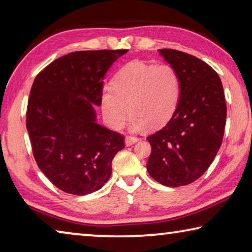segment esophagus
<instances>
[{"label": "esophagus", "instance_id": "34e87169", "mask_svg": "<svg viewBox=\"0 0 252 252\" xmlns=\"http://www.w3.org/2000/svg\"><path fill=\"white\" fill-rule=\"evenodd\" d=\"M138 141H139V139L136 138V136L129 135V136H126V146L130 147V146H132V144H134L135 142H138Z\"/></svg>", "mask_w": 252, "mask_h": 252}]
</instances>
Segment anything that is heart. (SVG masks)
<instances>
[{
	"mask_svg": "<svg viewBox=\"0 0 252 252\" xmlns=\"http://www.w3.org/2000/svg\"><path fill=\"white\" fill-rule=\"evenodd\" d=\"M180 92V76L173 66L133 61L119 70L113 88L103 89L102 111L113 129L125 125L130 113L132 129H157L173 116Z\"/></svg>",
	"mask_w": 252,
	"mask_h": 252,
	"instance_id": "b5f03b06",
	"label": "heart"
}]
</instances>
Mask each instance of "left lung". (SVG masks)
Masks as SVG:
<instances>
[{
  "label": "left lung",
  "mask_w": 252,
  "mask_h": 252,
  "mask_svg": "<svg viewBox=\"0 0 252 252\" xmlns=\"http://www.w3.org/2000/svg\"><path fill=\"white\" fill-rule=\"evenodd\" d=\"M159 53L178 71L181 92L170 121L147 138L152 148L147 170L161 185L181 187L199 179L215 160L227 105L219 75L206 62L177 50Z\"/></svg>",
  "instance_id": "left-lung-1"
}]
</instances>
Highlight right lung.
<instances>
[{"label":"right lung","instance_id":"add662e5","mask_svg":"<svg viewBox=\"0 0 252 252\" xmlns=\"http://www.w3.org/2000/svg\"><path fill=\"white\" fill-rule=\"evenodd\" d=\"M127 50L78 51L36 75L30 92L27 129L34 158L45 177L66 193L95 192L109 180L125 138L100 126L106 72Z\"/></svg>","mask_w":252,"mask_h":252}]
</instances>
